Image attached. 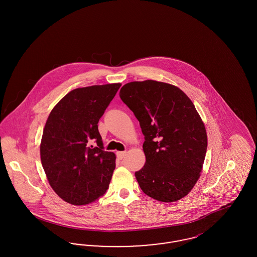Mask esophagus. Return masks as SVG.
I'll return each mask as SVG.
<instances>
[{
    "mask_svg": "<svg viewBox=\"0 0 257 257\" xmlns=\"http://www.w3.org/2000/svg\"><path fill=\"white\" fill-rule=\"evenodd\" d=\"M116 156L118 159L122 160L126 156V151H119L116 153Z\"/></svg>",
    "mask_w": 257,
    "mask_h": 257,
    "instance_id": "esophagus-1",
    "label": "esophagus"
}]
</instances>
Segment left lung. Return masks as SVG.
I'll list each match as a JSON object with an SVG mask.
<instances>
[{
	"instance_id": "1",
	"label": "left lung",
	"mask_w": 257,
	"mask_h": 257,
	"mask_svg": "<svg viewBox=\"0 0 257 257\" xmlns=\"http://www.w3.org/2000/svg\"><path fill=\"white\" fill-rule=\"evenodd\" d=\"M145 136L144 168L135 172L142 191L162 202L187 196L202 171L207 150L204 123L194 103L168 83L147 80L121 87Z\"/></svg>"
}]
</instances>
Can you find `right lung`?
I'll list each match as a JSON object with an SVG mask.
<instances>
[{
    "mask_svg": "<svg viewBox=\"0 0 257 257\" xmlns=\"http://www.w3.org/2000/svg\"><path fill=\"white\" fill-rule=\"evenodd\" d=\"M120 86L76 88L50 112L40 143L41 164L52 189L70 204H89L109 188L116 157L104 150L97 124Z\"/></svg>",
    "mask_w": 257,
    "mask_h": 257,
    "instance_id": "obj_1",
    "label": "right lung"
}]
</instances>
